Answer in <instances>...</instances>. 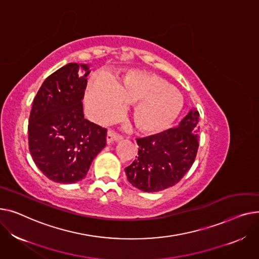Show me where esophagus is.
<instances>
[{"label": "esophagus", "instance_id": "34e87169", "mask_svg": "<svg viewBox=\"0 0 259 259\" xmlns=\"http://www.w3.org/2000/svg\"><path fill=\"white\" fill-rule=\"evenodd\" d=\"M120 140H122V136L118 135L117 133H115L112 130L108 131V134H106V143L111 144L113 142H118Z\"/></svg>", "mask_w": 259, "mask_h": 259}]
</instances>
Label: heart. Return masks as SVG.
I'll return each instance as SVG.
<instances>
[{
    "label": "heart",
    "instance_id": "1",
    "mask_svg": "<svg viewBox=\"0 0 259 259\" xmlns=\"http://www.w3.org/2000/svg\"><path fill=\"white\" fill-rule=\"evenodd\" d=\"M85 99L91 115L99 123L108 122L120 112L122 101L131 103L130 116L140 132L156 135L168 128L183 110L179 91L160 76L132 70L113 82L101 74L89 80Z\"/></svg>",
    "mask_w": 259,
    "mask_h": 259
}]
</instances>
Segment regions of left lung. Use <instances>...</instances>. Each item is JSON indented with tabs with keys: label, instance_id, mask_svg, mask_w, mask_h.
<instances>
[{
	"label": "left lung",
	"instance_id": "left-lung-1",
	"mask_svg": "<svg viewBox=\"0 0 259 259\" xmlns=\"http://www.w3.org/2000/svg\"><path fill=\"white\" fill-rule=\"evenodd\" d=\"M199 117L192 109L176 128L137 139L138 159L125 168L134 187L156 192L176 185L184 177L199 148Z\"/></svg>",
	"mask_w": 259,
	"mask_h": 259
}]
</instances>
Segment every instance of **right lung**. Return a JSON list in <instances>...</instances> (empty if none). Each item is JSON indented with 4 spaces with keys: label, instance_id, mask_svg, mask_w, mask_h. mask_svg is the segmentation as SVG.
I'll use <instances>...</instances> for the list:
<instances>
[{
    "label": "right lung",
    "instance_id": "add662e5",
    "mask_svg": "<svg viewBox=\"0 0 259 259\" xmlns=\"http://www.w3.org/2000/svg\"><path fill=\"white\" fill-rule=\"evenodd\" d=\"M90 72L87 64H67L45 79L33 100L28 125L29 150L38 169L56 183L82 180L106 145V130L83 115Z\"/></svg>",
    "mask_w": 259,
    "mask_h": 259
}]
</instances>
